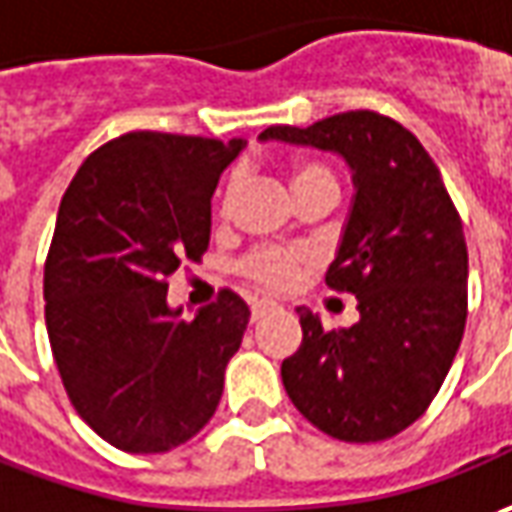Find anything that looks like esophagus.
<instances>
[{
	"label": "esophagus",
	"mask_w": 512,
	"mask_h": 512,
	"mask_svg": "<svg viewBox=\"0 0 512 512\" xmlns=\"http://www.w3.org/2000/svg\"><path fill=\"white\" fill-rule=\"evenodd\" d=\"M274 303L272 300H252V320H260L266 311H272Z\"/></svg>",
	"instance_id": "1"
}]
</instances>
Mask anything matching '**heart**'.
Here are the masks:
<instances>
[{"label": "heart", "mask_w": 512, "mask_h": 512, "mask_svg": "<svg viewBox=\"0 0 512 512\" xmlns=\"http://www.w3.org/2000/svg\"><path fill=\"white\" fill-rule=\"evenodd\" d=\"M311 184H331L337 186L334 175L328 172L326 167L320 164H300L294 167V175H291V186L300 189V186H311ZM240 189V175H232L229 184H226V192H223V209H229L232 198L238 195ZM303 263V255L297 249H263L252 255V260L246 263V272L249 277L260 283V286H283L289 283L291 274L297 272V266Z\"/></svg>", "instance_id": "obj_1"}]
</instances>
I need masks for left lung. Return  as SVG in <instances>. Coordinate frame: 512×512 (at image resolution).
<instances>
[{"mask_svg":"<svg viewBox=\"0 0 512 512\" xmlns=\"http://www.w3.org/2000/svg\"><path fill=\"white\" fill-rule=\"evenodd\" d=\"M260 141L340 155L354 184L326 283L357 297L360 320L326 331L300 306L286 394L334 439H391L425 414L465 334L467 246L445 181L414 133L368 110L269 127Z\"/></svg>","mask_w":512,"mask_h":512,"instance_id":"1","label":"left lung"}]
</instances>
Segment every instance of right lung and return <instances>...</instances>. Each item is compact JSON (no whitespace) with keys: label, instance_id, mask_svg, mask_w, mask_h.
Returning a JSON list of instances; mask_svg holds the SVG:
<instances>
[{"label":"right lung","instance_id":"add662e5","mask_svg":"<svg viewBox=\"0 0 512 512\" xmlns=\"http://www.w3.org/2000/svg\"><path fill=\"white\" fill-rule=\"evenodd\" d=\"M243 138L127 133L64 192L45 266V320L64 391L113 448L167 453L218 411L249 306L235 291L181 317L167 277L198 260L212 192Z\"/></svg>","mask_w":512,"mask_h":512}]
</instances>
